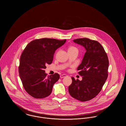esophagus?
Wrapping results in <instances>:
<instances>
[{"mask_svg": "<svg viewBox=\"0 0 126 126\" xmlns=\"http://www.w3.org/2000/svg\"><path fill=\"white\" fill-rule=\"evenodd\" d=\"M67 76V75H65V74H63V75H61L60 76V77L61 78H65V77H66Z\"/></svg>", "mask_w": 126, "mask_h": 126, "instance_id": "obj_1", "label": "esophagus"}]
</instances>
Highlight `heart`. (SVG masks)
Wrapping results in <instances>:
<instances>
[{"instance_id": "obj_1", "label": "heart", "mask_w": 126, "mask_h": 126, "mask_svg": "<svg viewBox=\"0 0 126 126\" xmlns=\"http://www.w3.org/2000/svg\"><path fill=\"white\" fill-rule=\"evenodd\" d=\"M78 50L77 48H76L74 46H71L69 48H68V51H70V50Z\"/></svg>"}]
</instances>
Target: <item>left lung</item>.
<instances>
[{"label":"left lung","instance_id":"1","mask_svg":"<svg viewBox=\"0 0 126 126\" xmlns=\"http://www.w3.org/2000/svg\"><path fill=\"white\" fill-rule=\"evenodd\" d=\"M73 41L83 46L86 52L77 69L78 74L83 76L82 80L72 77L68 92L74 98L86 102L96 97L102 90L108 78L109 60L104 48L97 41L86 38Z\"/></svg>","mask_w":126,"mask_h":126}]
</instances>
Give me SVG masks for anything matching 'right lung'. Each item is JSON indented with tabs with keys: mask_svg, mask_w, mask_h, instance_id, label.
I'll use <instances>...</instances> for the list:
<instances>
[{
	"mask_svg": "<svg viewBox=\"0 0 126 126\" xmlns=\"http://www.w3.org/2000/svg\"><path fill=\"white\" fill-rule=\"evenodd\" d=\"M66 42L42 38L32 41L24 48L20 59L19 73L24 89L31 96L41 99L51 93L60 75L55 73L47 76L44 69L52 63L55 50Z\"/></svg>",
	"mask_w": 126,
	"mask_h": 126,
	"instance_id": "right-lung-1",
	"label": "right lung"
}]
</instances>
